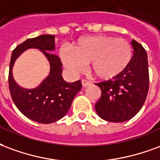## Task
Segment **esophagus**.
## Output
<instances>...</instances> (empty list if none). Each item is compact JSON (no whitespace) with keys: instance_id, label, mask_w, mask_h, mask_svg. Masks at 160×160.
Wrapping results in <instances>:
<instances>
[{"instance_id":"esophagus-1","label":"esophagus","mask_w":160,"mask_h":160,"mask_svg":"<svg viewBox=\"0 0 160 160\" xmlns=\"http://www.w3.org/2000/svg\"><path fill=\"white\" fill-rule=\"evenodd\" d=\"M89 84H90V82L88 81V80H85V79H82V85L83 87H87V86Z\"/></svg>"}]
</instances>
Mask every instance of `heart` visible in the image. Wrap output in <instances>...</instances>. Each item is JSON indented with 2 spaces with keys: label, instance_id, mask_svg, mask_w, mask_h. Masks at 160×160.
<instances>
[{
  "label": "heart",
  "instance_id": "obj_1",
  "mask_svg": "<svg viewBox=\"0 0 160 160\" xmlns=\"http://www.w3.org/2000/svg\"><path fill=\"white\" fill-rule=\"evenodd\" d=\"M132 58L128 41L108 36H93L79 41L62 53L64 66L77 74L88 63V70L96 78L110 79L123 72Z\"/></svg>",
  "mask_w": 160,
  "mask_h": 160
}]
</instances>
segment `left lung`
<instances>
[{"label":"left lung","mask_w":160,"mask_h":160,"mask_svg":"<svg viewBox=\"0 0 160 160\" xmlns=\"http://www.w3.org/2000/svg\"><path fill=\"white\" fill-rule=\"evenodd\" d=\"M133 56L127 68L112 80L96 84L101 96L95 104L99 117L108 122L122 123L132 118L142 107L149 88L148 54L133 39Z\"/></svg>","instance_id":"obj_1"}]
</instances>
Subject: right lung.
<instances>
[{"label":"right lung","mask_w":160,"mask_h":160,"mask_svg":"<svg viewBox=\"0 0 160 160\" xmlns=\"http://www.w3.org/2000/svg\"><path fill=\"white\" fill-rule=\"evenodd\" d=\"M29 48L42 51L50 65L49 76L37 88L24 89L15 82L12 67L16 59ZM55 49L53 35H41L19 44L12 51L9 66L8 83L12 99L25 117L40 123H51L62 118L70 109L72 101L82 88L81 81L67 82L62 78V63L53 53Z\"/></svg>","instance_id":"add662e5"}]
</instances>
